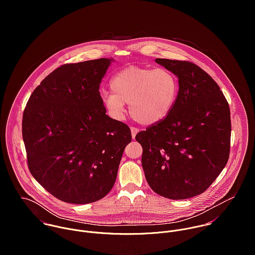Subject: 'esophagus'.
Segmentation results:
<instances>
[{
    "label": "esophagus",
    "mask_w": 255,
    "mask_h": 255,
    "mask_svg": "<svg viewBox=\"0 0 255 255\" xmlns=\"http://www.w3.org/2000/svg\"><path fill=\"white\" fill-rule=\"evenodd\" d=\"M130 130H131V136H132V138L134 139V138H135V135H136L137 132H138V129L135 128H130Z\"/></svg>",
    "instance_id": "obj_1"
}]
</instances>
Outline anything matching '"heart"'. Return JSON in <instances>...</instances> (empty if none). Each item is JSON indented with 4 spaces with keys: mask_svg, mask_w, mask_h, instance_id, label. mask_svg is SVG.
Here are the masks:
<instances>
[{
    "mask_svg": "<svg viewBox=\"0 0 255 255\" xmlns=\"http://www.w3.org/2000/svg\"><path fill=\"white\" fill-rule=\"evenodd\" d=\"M110 87L112 93L102 95V105L110 117L123 121L128 104L131 117L144 126L163 121L173 109L179 92L178 80L168 70L135 66L117 73Z\"/></svg>",
    "mask_w": 255,
    "mask_h": 255,
    "instance_id": "b5f03b06",
    "label": "heart"
}]
</instances>
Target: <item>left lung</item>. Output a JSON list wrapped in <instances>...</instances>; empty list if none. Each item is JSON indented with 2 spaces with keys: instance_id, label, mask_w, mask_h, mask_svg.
Returning <instances> with one entry per match:
<instances>
[{
  "instance_id": "left-lung-1",
  "label": "left lung",
  "mask_w": 255,
  "mask_h": 255,
  "mask_svg": "<svg viewBox=\"0 0 255 255\" xmlns=\"http://www.w3.org/2000/svg\"><path fill=\"white\" fill-rule=\"evenodd\" d=\"M177 75L179 93L169 115L135 136L143 153L149 186L170 199L204 192L225 168L230 155L231 114L214 79L185 61L156 59Z\"/></svg>"
}]
</instances>
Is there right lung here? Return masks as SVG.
Segmentation results:
<instances>
[{
	"instance_id": "right-lung-1",
	"label": "right lung",
	"mask_w": 255,
	"mask_h": 255,
	"mask_svg": "<svg viewBox=\"0 0 255 255\" xmlns=\"http://www.w3.org/2000/svg\"><path fill=\"white\" fill-rule=\"evenodd\" d=\"M114 59L67 64L46 76L22 117L31 175L58 199L97 201L117 179L129 128L106 115L99 86Z\"/></svg>"
}]
</instances>
